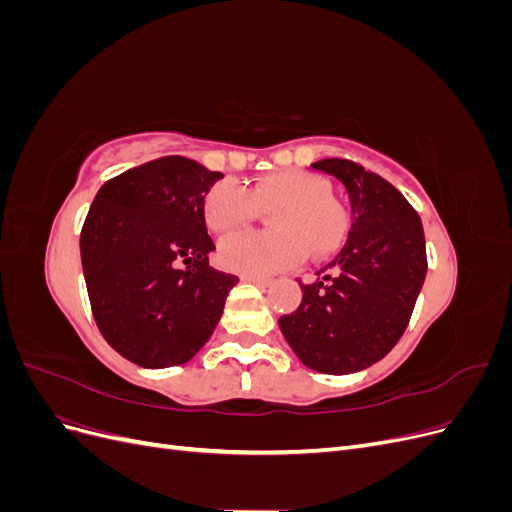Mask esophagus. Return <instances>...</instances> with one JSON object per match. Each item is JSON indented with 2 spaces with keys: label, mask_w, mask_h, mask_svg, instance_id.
I'll return each mask as SVG.
<instances>
[{
  "label": "esophagus",
  "mask_w": 512,
  "mask_h": 512,
  "mask_svg": "<svg viewBox=\"0 0 512 512\" xmlns=\"http://www.w3.org/2000/svg\"><path fill=\"white\" fill-rule=\"evenodd\" d=\"M241 280H243V282H250V284H256V286H260V288H267V286H271V280H269V277H258V275H243Z\"/></svg>",
  "instance_id": "1"
}]
</instances>
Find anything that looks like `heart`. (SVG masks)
Returning <instances> with one entry per match:
<instances>
[{
  "label": "heart",
  "mask_w": 512,
  "mask_h": 512,
  "mask_svg": "<svg viewBox=\"0 0 512 512\" xmlns=\"http://www.w3.org/2000/svg\"><path fill=\"white\" fill-rule=\"evenodd\" d=\"M329 183L305 170H275L243 190L228 181L203 196L205 226L222 235L268 211L269 232H237L220 241L218 262L232 273L271 275L309 256L333 254L344 243L348 213L329 196Z\"/></svg>",
  "instance_id": "heart-1"
}]
</instances>
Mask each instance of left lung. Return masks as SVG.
Returning a JSON list of instances; mask_svg holds the SVG:
<instances>
[{"label":"left lung","instance_id":"left-lung-1","mask_svg":"<svg viewBox=\"0 0 512 512\" xmlns=\"http://www.w3.org/2000/svg\"><path fill=\"white\" fill-rule=\"evenodd\" d=\"M312 168L348 192V241L316 282L301 284L297 312L277 320L292 352L320 374H352L384 359L404 335L427 273L418 213L361 164L329 158Z\"/></svg>","mask_w":512,"mask_h":512}]
</instances>
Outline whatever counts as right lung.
<instances>
[{
	"label": "right lung",
	"instance_id": "obj_1",
	"mask_svg": "<svg viewBox=\"0 0 512 512\" xmlns=\"http://www.w3.org/2000/svg\"><path fill=\"white\" fill-rule=\"evenodd\" d=\"M166 156L108 179L81 230L91 312L123 359L147 369L188 363L218 327L239 277L209 267L203 196L222 179Z\"/></svg>",
	"mask_w": 512,
	"mask_h": 512
}]
</instances>
